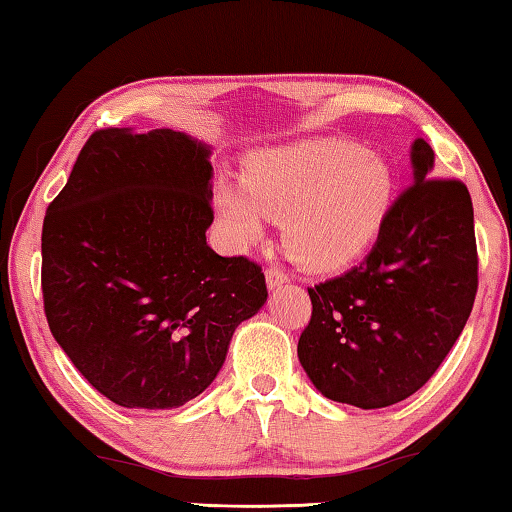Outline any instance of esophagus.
I'll return each mask as SVG.
<instances>
[{
  "instance_id": "esophagus-1",
  "label": "esophagus",
  "mask_w": 512,
  "mask_h": 512,
  "mask_svg": "<svg viewBox=\"0 0 512 512\" xmlns=\"http://www.w3.org/2000/svg\"><path fill=\"white\" fill-rule=\"evenodd\" d=\"M287 280L289 276L282 269H278V266H269V269H266V285H269V289H278L280 285H285Z\"/></svg>"
}]
</instances>
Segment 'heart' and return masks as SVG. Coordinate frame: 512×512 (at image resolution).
<instances>
[{"instance_id": "obj_1", "label": "heart", "mask_w": 512, "mask_h": 512, "mask_svg": "<svg viewBox=\"0 0 512 512\" xmlns=\"http://www.w3.org/2000/svg\"><path fill=\"white\" fill-rule=\"evenodd\" d=\"M386 160L354 142L308 140L259 154L243 183L220 181L218 213L236 246L264 239L285 220V246L312 271L352 264L377 239L393 204Z\"/></svg>"}]
</instances>
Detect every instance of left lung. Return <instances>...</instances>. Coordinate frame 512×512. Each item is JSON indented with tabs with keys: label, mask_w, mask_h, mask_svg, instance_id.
<instances>
[{
	"label": "left lung",
	"mask_w": 512,
	"mask_h": 512,
	"mask_svg": "<svg viewBox=\"0 0 512 512\" xmlns=\"http://www.w3.org/2000/svg\"><path fill=\"white\" fill-rule=\"evenodd\" d=\"M414 183L388 211L361 264L308 287L299 361L322 395L361 409L427 384L467 324L478 292L474 204L460 179L432 177L434 151L411 147Z\"/></svg>",
	"instance_id": "8db88e82"
}]
</instances>
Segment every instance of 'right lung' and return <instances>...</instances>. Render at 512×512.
<instances>
[{"label":"right lung","mask_w":512,"mask_h":512,"mask_svg":"<svg viewBox=\"0 0 512 512\" xmlns=\"http://www.w3.org/2000/svg\"><path fill=\"white\" fill-rule=\"evenodd\" d=\"M209 149L156 128L89 135L41 234L43 310L59 347L126 409H174L223 368L266 301L262 266L207 246Z\"/></svg>","instance_id":"obj_1"}]
</instances>
